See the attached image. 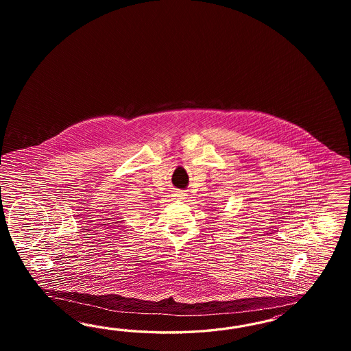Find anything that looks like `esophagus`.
<instances>
[{"label":"esophagus","instance_id":"1","mask_svg":"<svg viewBox=\"0 0 351 351\" xmlns=\"http://www.w3.org/2000/svg\"><path fill=\"white\" fill-rule=\"evenodd\" d=\"M176 197H178V199H185V198H186V194L182 193V191H178V193H176Z\"/></svg>","mask_w":351,"mask_h":351}]
</instances>
